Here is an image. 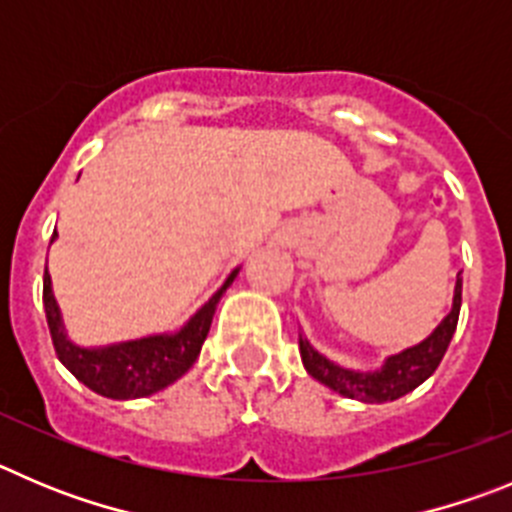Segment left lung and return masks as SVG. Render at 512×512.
I'll return each mask as SVG.
<instances>
[{
	"instance_id": "left-lung-1",
	"label": "left lung",
	"mask_w": 512,
	"mask_h": 512,
	"mask_svg": "<svg viewBox=\"0 0 512 512\" xmlns=\"http://www.w3.org/2000/svg\"><path fill=\"white\" fill-rule=\"evenodd\" d=\"M459 275L457 285H454V298H451V311L423 342L385 357V362L377 370H352V367L331 362L319 349L311 347L306 336L298 334V349H301L306 372L334 393L362 400V403H388V400H398L405 393L416 390L421 382L434 375L446 349H449L451 336L457 331L459 308H462V278Z\"/></svg>"
}]
</instances>
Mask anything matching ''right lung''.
<instances>
[{
  "instance_id": "1",
  "label": "right lung",
  "mask_w": 512,
  "mask_h": 512,
  "mask_svg": "<svg viewBox=\"0 0 512 512\" xmlns=\"http://www.w3.org/2000/svg\"><path fill=\"white\" fill-rule=\"evenodd\" d=\"M58 232H53L55 242ZM239 275V267H234L227 275L214 296L193 313L191 319L176 331H163V334L140 336L130 342L101 344V347H81L68 336L63 313L53 296V280L45 270L43 278V306L45 319H48L50 336L58 359L78 382L86 388L112 400H135L155 395L168 385L186 375L199 359L201 347L209 336L211 319L216 313V303L222 301L229 285Z\"/></svg>"
}]
</instances>
